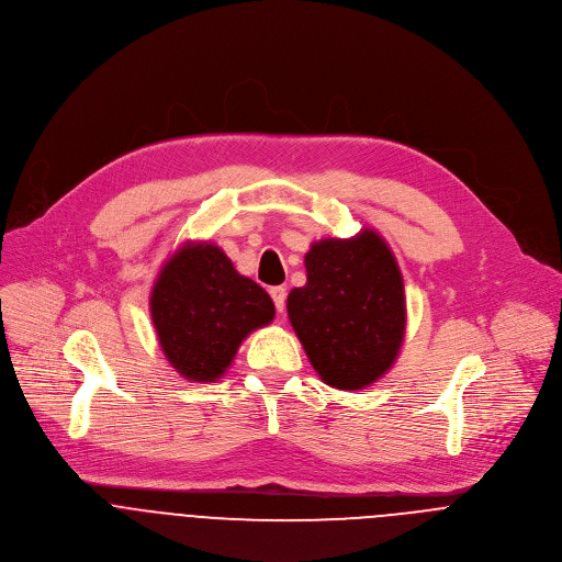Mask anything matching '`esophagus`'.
I'll return each instance as SVG.
<instances>
[{
	"label": "esophagus",
	"instance_id": "esophagus-1",
	"mask_svg": "<svg viewBox=\"0 0 562 562\" xmlns=\"http://www.w3.org/2000/svg\"><path fill=\"white\" fill-rule=\"evenodd\" d=\"M269 293L273 297V304H276L278 313H282L284 311V302H286V289L284 286H271Z\"/></svg>",
	"mask_w": 562,
	"mask_h": 562
}]
</instances>
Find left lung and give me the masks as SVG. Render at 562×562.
I'll return each mask as SVG.
<instances>
[{
	"label": "left lung",
	"instance_id": "8db88e82",
	"mask_svg": "<svg viewBox=\"0 0 562 562\" xmlns=\"http://www.w3.org/2000/svg\"><path fill=\"white\" fill-rule=\"evenodd\" d=\"M306 284L286 300L289 322L322 381L363 390L396 361L407 306L398 262L374 229L324 238L304 258Z\"/></svg>",
	"mask_w": 562,
	"mask_h": 562
}]
</instances>
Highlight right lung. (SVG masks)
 <instances>
[{"label":"right lung","instance_id":"1","mask_svg":"<svg viewBox=\"0 0 562 562\" xmlns=\"http://www.w3.org/2000/svg\"><path fill=\"white\" fill-rule=\"evenodd\" d=\"M276 315L269 293L240 276L210 243H188L161 267L150 317L168 363L188 381L212 383L232 366L243 339Z\"/></svg>","mask_w":562,"mask_h":562}]
</instances>
